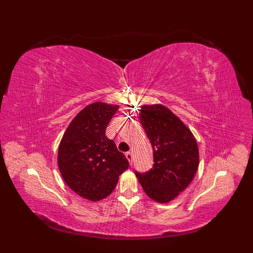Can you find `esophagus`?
Listing matches in <instances>:
<instances>
[{"instance_id": "esophagus-1", "label": "esophagus", "mask_w": 253, "mask_h": 253, "mask_svg": "<svg viewBox=\"0 0 253 253\" xmlns=\"http://www.w3.org/2000/svg\"><path fill=\"white\" fill-rule=\"evenodd\" d=\"M125 156L127 158V160L129 161V164L132 165V161H133V155H132V153H130V152H127L125 154Z\"/></svg>"}]
</instances>
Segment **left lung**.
Segmentation results:
<instances>
[{
  "instance_id": "1",
  "label": "left lung",
  "mask_w": 253,
  "mask_h": 253,
  "mask_svg": "<svg viewBox=\"0 0 253 253\" xmlns=\"http://www.w3.org/2000/svg\"><path fill=\"white\" fill-rule=\"evenodd\" d=\"M140 123L153 148L154 165L135 171L143 191L153 200L167 203L193 180L199 165L197 141L189 128L162 104L143 105Z\"/></svg>"
}]
</instances>
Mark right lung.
<instances>
[{"label":"right lung","mask_w":253,"mask_h":253,"mask_svg":"<svg viewBox=\"0 0 253 253\" xmlns=\"http://www.w3.org/2000/svg\"><path fill=\"white\" fill-rule=\"evenodd\" d=\"M119 106L103 102L87 105L64 132L58 149V167L66 184L79 196L99 201L116 188L129 162L105 129Z\"/></svg>","instance_id":"1"}]
</instances>
